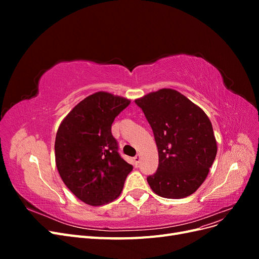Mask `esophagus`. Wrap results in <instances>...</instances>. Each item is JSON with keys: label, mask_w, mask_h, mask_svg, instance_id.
Instances as JSON below:
<instances>
[{"label": "esophagus", "mask_w": 259, "mask_h": 259, "mask_svg": "<svg viewBox=\"0 0 259 259\" xmlns=\"http://www.w3.org/2000/svg\"><path fill=\"white\" fill-rule=\"evenodd\" d=\"M134 162H135L136 165H138V163L140 162V156H139V154H136V155L134 156Z\"/></svg>", "instance_id": "1"}]
</instances>
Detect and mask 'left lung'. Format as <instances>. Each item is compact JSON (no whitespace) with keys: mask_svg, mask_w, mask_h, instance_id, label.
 <instances>
[{"mask_svg":"<svg viewBox=\"0 0 259 259\" xmlns=\"http://www.w3.org/2000/svg\"><path fill=\"white\" fill-rule=\"evenodd\" d=\"M152 128L159 165L147 182L167 199L192 194L204 182L217 153L205 112L179 92L163 89L135 100Z\"/></svg>","mask_w":259,"mask_h":259,"instance_id":"1","label":"left lung"}]
</instances>
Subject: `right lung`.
<instances>
[{"mask_svg":"<svg viewBox=\"0 0 259 259\" xmlns=\"http://www.w3.org/2000/svg\"><path fill=\"white\" fill-rule=\"evenodd\" d=\"M131 101L98 92L77 104L61 122L55 159L62 182L77 199L98 206L119 197L133 166L123 160L111 133L115 116Z\"/></svg>","mask_w":259,"mask_h":259,"instance_id":"add662e5","label":"right lung"}]
</instances>
